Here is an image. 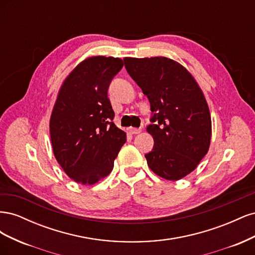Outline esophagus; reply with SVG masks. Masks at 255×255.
<instances>
[{
	"label": "esophagus",
	"instance_id": "obj_1",
	"mask_svg": "<svg viewBox=\"0 0 255 255\" xmlns=\"http://www.w3.org/2000/svg\"><path fill=\"white\" fill-rule=\"evenodd\" d=\"M128 132H129L130 134H133V135H136V134H139V133L141 132V128H128Z\"/></svg>",
	"mask_w": 255,
	"mask_h": 255
}]
</instances>
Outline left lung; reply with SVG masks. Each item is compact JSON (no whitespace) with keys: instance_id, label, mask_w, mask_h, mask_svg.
<instances>
[{"instance_id":"8db88e82","label":"left lung","mask_w":255,"mask_h":255,"mask_svg":"<svg viewBox=\"0 0 255 255\" xmlns=\"http://www.w3.org/2000/svg\"><path fill=\"white\" fill-rule=\"evenodd\" d=\"M128 73L148 98L152 112L146 130L154 146L148 166L160 177L181 180L194 171L210 148V110L192 75L167 57L123 59Z\"/></svg>"}]
</instances>
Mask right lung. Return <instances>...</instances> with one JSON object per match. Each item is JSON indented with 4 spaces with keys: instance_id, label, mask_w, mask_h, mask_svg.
<instances>
[{
    "instance_id": "add662e5",
    "label": "right lung",
    "mask_w": 255,
    "mask_h": 255,
    "mask_svg": "<svg viewBox=\"0 0 255 255\" xmlns=\"http://www.w3.org/2000/svg\"><path fill=\"white\" fill-rule=\"evenodd\" d=\"M123 67L120 58L85 59L61 86L50 120L53 152L69 177L95 184L114 168L127 134L113 122L107 96L114 76Z\"/></svg>"
}]
</instances>
